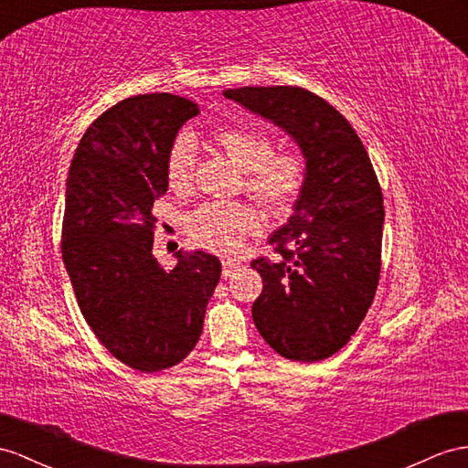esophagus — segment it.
<instances>
[{
  "instance_id": "obj_1",
  "label": "esophagus",
  "mask_w": 468,
  "mask_h": 468,
  "mask_svg": "<svg viewBox=\"0 0 468 468\" xmlns=\"http://www.w3.org/2000/svg\"><path fill=\"white\" fill-rule=\"evenodd\" d=\"M243 267V262L241 261H237V259H223V277L227 279V277H231V274L235 272V271H239Z\"/></svg>"
}]
</instances>
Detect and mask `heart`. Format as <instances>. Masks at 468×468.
Returning <instances> with one entry per match:
<instances>
[{
    "instance_id": "1",
    "label": "heart",
    "mask_w": 468,
    "mask_h": 468,
    "mask_svg": "<svg viewBox=\"0 0 468 468\" xmlns=\"http://www.w3.org/2000/svg\"><path fill=\"white\" fill-rule=\"evenodd\" d=\"M213 140L245 174V189L261 206L274 211L291 207L306 184L308 164L298 150L274 152V142L265 130L255 126H223ZM196 167V144L179 134L165 158V179L172 189L182 191L191 184ZM262 227L261 213L249 203H201L186 218V229L194 241L213 250L231 255L243 247L249 235Z\"/></svg>"
}]
</instances>
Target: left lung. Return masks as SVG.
Instances as JSON below:
<instances>
[{
    "mask_svg": "<svg viewBox=\"0 0 468 468\" xmlns=\"http://www.w3.org/2000/svg\"><path fill=\"white\" fill-rule=\"evenodd\" d=\"M282 128L303 150L306 184L294 213L269 237L272 257L253 320L271 348L292 362H320L350 342L376 296L383 196L356 130L332 104L301 87L223 90Z\"/></svg>",
    "mask_w": 468,
    "mask_h": 468,
    "instance_id": "left-lung-1",
    "label": "left lung"
}]
</instances>
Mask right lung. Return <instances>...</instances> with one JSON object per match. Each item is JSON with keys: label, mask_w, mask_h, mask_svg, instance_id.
Listing matches in <instances>:
<instances>
[{"label": "right lung", "mask_w": 468, "mask_h": 468, "mask_svg": "<svg viewBox=\"0 0 468 468\" xmlns=\"http://www.w3.org/2000/svg\"><path fill=\"white\" fill-rule=\"evenodd\" d=\"M197 114L167 92L120 101L87 128L67 177L61 250L79 308L104 348L144 374L196 348L221 277L219 259L203 250H177L172 271L152 255L167 152Z\"/></svg>", "instance_id": "obj_1"}]
</instances>
